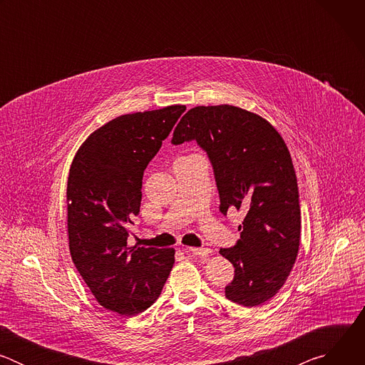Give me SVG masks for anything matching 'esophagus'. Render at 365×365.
Here are the masks:
<instances>
[{
	"mask_svg": "<svg viewBox=\"0 0 365 365\" xmlns=\"http://www.w3.org/2000/svg\"><path fill=\"white\" fill-rule=\"evenodd\" d=\"M183 251L186 254H193V255H197V257H205L211 252L210 248H195V247H186L183 248Z\"/></svg>",
	"mask_w": 365,
	"mask_h": 365,
	"instance_id": "1",
	"label": "esophagus"
}]
</instances>
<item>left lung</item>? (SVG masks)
<instances>
[{
	"instance_id": "obj_1",
	"label": "left lung",
	"mask_w": 365,
	"mask_h": 365,
	"mask_svg": "<svg viewBox=\"0 0 365 365\" xmlns=\"http://www.w3.org/2000/svg\"><path fill=\"white\" fill-rule=\"evenodd\" d=\"M196 141L206 151L220 193V211L247 212L240 240L220 254L235 276L225 287L234 303L252 307L284 284L300 244V205L290 153L276 128L232 106L195 107L173 131L175 145Z\"/></svg>"
}]
</instances>
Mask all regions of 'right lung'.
<instances>
[{"label": "right lung", "instance_id": "1", "mask_svg": "<svg viewBox=\"0 0 365 365\" xmlns=\"http://www.w3.org/2000/svg\"><path fill=\"white\" fill-rule=\"evenodd\" d=\"M185 106L127 114L93 131L68 179V234L73 264L101 306L124 317L159 299L175 263L173 248L128 247L143 175Z\"/></svg>", "mask_w": 365, "mask_h": 365}]
</instances>
